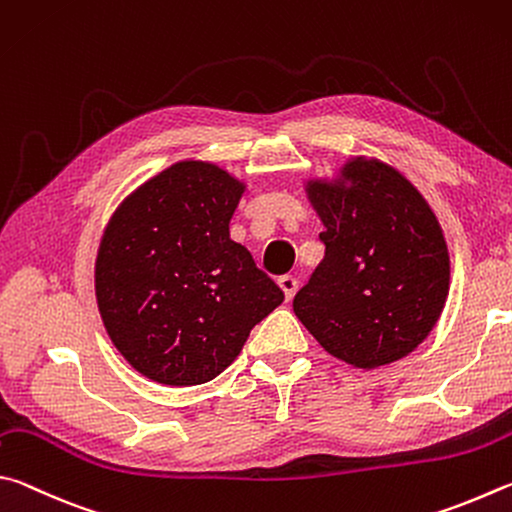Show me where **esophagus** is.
Masks as SVG:
<instances>
[{
	"instance_id": "34e87169",
	"label": "esophagus",
	"mask_w": 512,
	"mask_h": 512,
	"mask_svg": "<svg viewBox=\"0 0 512 512\" xmlns=\"http://www.w3.org/2000/svg\"><path fill=\"white\" fill-rule=\"evenodd\" d=\"M279 288H281L283 294H285V301H292L294 294H297L299 283H297V279H294V276H281V279H279Z\"/></svg>"
}]
</instances>
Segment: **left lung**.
I'll return each mask as SVG.
<instances>
[{
	"mask_svg": "<svg viewBox=\"0 0 512 512\" xmlns=\"http://www.w3.org/2000/svg\"><path fill=\"white\" fill-rule=\"evenodd\" d=\"M326 256L294 297L324 351L355 369L407 357L432 333L450 290V254L434 211L396 168L348 159L339 179H310Z\"/></svg>",
	"mask_w": 512,
	"mask_h": 512,
	"instance_id": "1",
	"label": "left lung"
}]
</instances>
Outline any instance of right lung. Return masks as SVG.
<instances>
[{
	"mask_svg": "<svg viewBox=\"0 0 512 512\" xmlns=\"http://www.w3.org/2000/svg\"><path fill=\"white\" fill-rule=\"evenodd\" d=\"M245 184L209 161H177L107 222L96 301L132 369L170 387L204 384L236 360L283 292L229 238Z\"/></svg>",
	"mask_w": 512,
	"mask_h": 512,
	"instance_id": "right-lung-1",
	"label": "right lung"
}]
</instances>
